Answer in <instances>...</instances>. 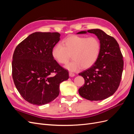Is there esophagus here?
I'll return each instance as SVG.
<instances>
[{
	"instance_id": "1",
	"label": "esophagus",
	"mask_w": 134,
	"mask_h": 134,
	"mask_svg": "<svg viewBox=\"0 0 134 134\" xmlns=\"http://www.w3.org/2000/svg\"><path fill=\"white\" fill-rule=\"evenodd\" d=\"M69 76L70 77H73L75 76V74L73 73V72H69Z\"/></svg>"
}]
</instances>
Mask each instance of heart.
I'll use <instances>...</instances> for the list:
<instances>
[{"mask_svg": "<svg viewBox=\"0 0 134 134\" xmlns=\"http://www.w3.org/2000/svg\"><path fill=\"white\" fill-rule=\"evenodd\" d=\"M62 44H57L53 47L52 56L56 62L66 64L72 55L74 60L66 68L72 71L93 65L99 57L101 48L99 40L94 36L71 35L65 38Z\"/></svg>", "mask_w": 134, "mask_h": 134, "instance_id": "1", "label": "heart"}]
</instances>
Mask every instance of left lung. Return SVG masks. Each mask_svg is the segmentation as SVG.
<instances>
[{
    "label": "left lung",
    "instance_id": "left-lung-1",
    "mask_svg": "<svg viewBox=\"0 0 134 134\" xmlns=\"http://www.w3.org/2000/svg\"><path fill=\"white\" fill-rule=\"evenodd\" d=\"M87 32L97 36L101 48L94 64L79 74L85 80L84 86L79 89V93L88 100H101L113 95L119 87L124 68L123 56L119 43L112 36L99 29ZM86 33L81 31L77 34Z\"/></svg>",
    "mask_w": 134,
    "mask_h": 134
}]
</instances>
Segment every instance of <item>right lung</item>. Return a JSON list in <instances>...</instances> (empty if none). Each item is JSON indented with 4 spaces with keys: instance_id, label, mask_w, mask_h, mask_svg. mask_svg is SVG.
Returning <instances> with one entry per match:
<instances>
[{
    "instance_id": "add662e5",
    "label": "right lung",
    "mask_w": 134,
    "mask_h": 134,
    "mask_svg": "<svg viewBox=\"0 0 134 134\" xmlns=\"http://www.w3.org/2000/svg\"><path fill=\"white\" fill-rule=\"evenodd\" d=\"M58 32H35L15 48L12 77L16 88L29 103L43 105L51 102L60 92V84L69 79V72L52 56Z\"/></svg>"
}]
</instances>
